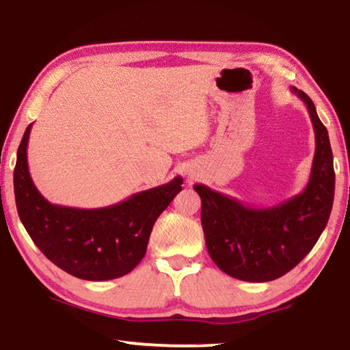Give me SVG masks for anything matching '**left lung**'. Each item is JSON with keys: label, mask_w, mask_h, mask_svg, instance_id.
Wrapping results in <instances>:
<instances>
[{"label": "left lung", "mask_w": 350, "mask_h": 350, "mask_svg": "<svg viewBox=\"0 0 350 350\" xmlns=\"http://www.w3.org/2000/svg\"><path fill=\"white\" fill-rule=\"evenodd\" d=\"M313 123L316 148L305 189L278 205H244L205 185H193L202 198V227L206 249L216 266L244 282L280 278L310 254L329 222L335 197V170L327 128L314 103L302 90Z\"/></svg>", "instance_id": "8db88e82"}]
</instances>
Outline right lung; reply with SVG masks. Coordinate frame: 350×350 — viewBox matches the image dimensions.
Here are the masks:
<instances>
[{
	"instance_id": "obj_1",
	"label": "right lung",
	"mask_w": 350,
	"mask_h": 350,
	"mask_svg": "<svg viewBox=\"0 0 350 350\" xmlns=\"http://www.w3.org/2000/svg\"><path fill=\"white\" fill-rule=\"evenodd\" d=\"M21 139L14 169V193L21 224L48 260L90 282L126 275L147 252L153 225L181 191L183 178L128 197L116 205L81 209L53 205L37 191L28 169L29 133Z\"/></svg>"
}]
</instances>
